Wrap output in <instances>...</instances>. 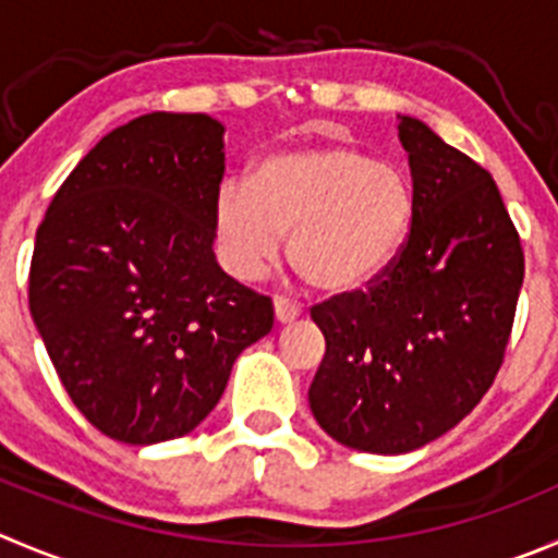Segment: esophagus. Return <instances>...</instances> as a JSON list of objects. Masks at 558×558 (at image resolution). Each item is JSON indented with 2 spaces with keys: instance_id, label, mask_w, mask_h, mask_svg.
Here are the masks:
<instances>
[{
  "instance_id": "1",
  "label": "esophagus",
  "mask_w": 558,
  "mask_h": 558,
  "mask_svg": "<svg viewBox=\"0 0 558 558\" xmlns=\"http://www.w3.org/2000/svg\"><path fill=\"white\" fill-rule=\"evenodd\" d=\"M274 312H276V320L279 323H290L301 315V306L295 301L282 299V295H276L274 299Z\"/></svg>"
}]
</instances>
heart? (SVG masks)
I'll use <instances>...</instances> for the list:
<instances>
[{"label":"heart","instance_id":"b5f03b06","mask_svg":"<svg viewBox=\"0 0 558 558\" xmlns=\"http://www.w3.org/2000/svg\"><path fill=\"white\" fill-rule=\"evenodd\" d=\"M416 194L397 163L323 142L263 158L248 180H225L214 238L238 279H257L290 232V259L312 288L350 293L375 282L405 246Z\"/></svg>","mask_w":558,"mask_h":558}]
</instances>
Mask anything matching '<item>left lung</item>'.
<instances>
[{"mask_svg": "<svg viewBox=\"0 0 558 558\" xmlns=\"http://www.w3.org/2000/svg\"><path fill=\"white\" fill-rule=\"evenodd\" d=\"M416 216L400 257L367 288L312 306L326 355L310 386L317 424L359 452L441 438L504 364L523 246L490 172L402 117Z\"/></svg>", "mask_w": 558, "mask_h": 558, "instance_id": "left-lung-1", "label": "left lung"}]
</instances>
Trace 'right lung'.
I'll return each instance as SVG.
<instances>
[{"instance_id":"1","label":"right lung","mask_w":558,"mask_h":558,"mask_svg":"<svg viewBox=\"0 0 558 558\" xmlns=\"http://www.w3.org/2000/svg\"><path fill=\"white\" fill-rule=\"evenodd\" d=\"M221 123L153 111L106 134L37 227L29 312L73 405L114 441H169L216 408L268 295L216 265Z\"/></svg>"}]
</instances>
